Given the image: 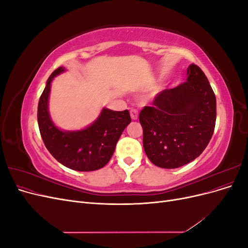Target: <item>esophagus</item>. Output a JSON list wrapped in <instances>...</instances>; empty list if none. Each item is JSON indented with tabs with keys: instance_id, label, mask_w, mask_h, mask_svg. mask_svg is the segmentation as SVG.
<instances>
[{
	"instance_id": "obj_1",
	"label": "esophagus",
	"mask_w": 248,
	"mask_h": 248,
	"mask_svg": "<svg viewBox=\"0 0 248 248\" xmlns=\"http://www.w3.org/2000/svg\"><path fill=\"white\" fill-rule=\"evenodd\" d=\"M130 117L132 120H137L139 118V112L136 108H131L130 109Z\"/></svg>"
}]
</instances>
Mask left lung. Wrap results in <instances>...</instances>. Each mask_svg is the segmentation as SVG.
Listing matches in <instances>:
<instances>
[{"label":"left lung","instance_id":"1","mask_svg":"<svg viewBox=\"0 0 248 248\" xmlns=\"http://www.w3.org/2000/svg\"><path fill=\"white\" fill-rule=\"evenodd\" d=\"M186 80L163 90L140 112L145 152L162 169H177L196 159L214 132L216 98L208 78L191 64Z\"/></svg>","mask_w":248,"mask_h":248}]
</instances>
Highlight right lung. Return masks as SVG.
I'll return each instance as SVG.
<instances>
[{
    "label": "right lung",
    "instance_id": "add662e5",
    "mask_svg": "<svg viewBox=\"0 0 248 248\" xmlns=\"http://www.w3.org/2000/svg\"><path fill=\"white\" fill-rule=\"evenodd\" d=\"M64 71V67H59L50 74L40 96L37 119L41 138L49 153L66 168L78 171L99 170L109 161L120 137L131 122L129 111L103 108L96 121L85 129H59L49 116L48 97L52 79Z\"/></svg>",
    "mask_w": 248,
    "mask_h": 248
}]
</instances>
